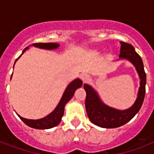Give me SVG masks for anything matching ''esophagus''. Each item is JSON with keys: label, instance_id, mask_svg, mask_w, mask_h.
Wrapping results in <instances>:
<instances>
[{"label": "esophagus", "instance_id": "34e87169", "mask_svg": "<svg viewBox=\"0 0 154 154\" xmlns=\"http://www.w3.org/2000/svg\"><path fill=\"white\" fill-rule=\"evenodd\" d=\"M80 77H81V79L83 81V82H88L89 79H90V77H89V74H87V73H82L81 74V76H80Z\"/></svg>", "mask_w": 154, "mask_h": 154}]
</instances>
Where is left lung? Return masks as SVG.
I'll return each instance as SVG.
<instances>
[{
  "label": "left lung",
  "mask_w": 154,
  "mask_h": 154,
  "mask_svg": "<svg viewBox=\"0 0 154 154\" xmlns=\"http://www.w3.org/2000/svg\"><path fill=\"white\" fill-rule=\"evenodd\" d=\"M121 43L119 60H126L133 64L140 78V87L134 105L129 109L120 110L105 105L100 98L97 92L88 84H84L86 92L85 109L92 123L106 129L117 128L126 124L138 112L146 94V74L141 57L136 53L134 47L125 42Z\"/></svg>",
  "instance_id": "obj_1"
}]
</instances>
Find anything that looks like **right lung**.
<instances>
[{
	"mask_svg": "<svg viewBox=\"0 0 154 154\" xmlns=\"http://www.w3.org/2000/svg\"><path fill=\"white\" fill-rule=\"evenodd\" d=\"M30 46H34L37 47V48H39V49H47V50H53V49H57V48H59L60 45L57 44V43H34V44L31 45ZM27 49H29V47L25 48L23 50L22 53L20 54V57L15 60V63ZM15 63H14V65H15ZM11 78H12V77H11ZM82 81L80 80L79 78H76L72 82H70L66 87V89H65L60 101L57 105V107L53 109V112H51L49 114H48L43 118L37 120L26 119V118L20 117V115H18L17 113V114L18 115V117H20L21 121L25 124H26L28 126L31 127V128H33V129H48L53 128V127L57 126L58 124H60V121H61V117L64 115L65 106L66 105V103L70 101V99L72 97L75 91L78 88L82 87Z\"/></svg>",
	"mask_w": 154,
	"mask_h": 154,
	"instance_id": "obj_1",
	"label": "right lung"
}]
</instances>
